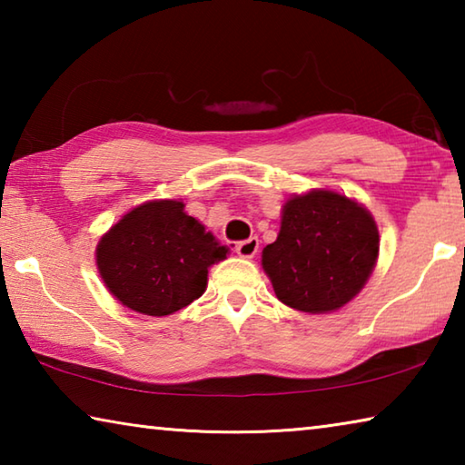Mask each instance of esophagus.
Returning <instances> with one entry per match:
<instances>
[{
	"mask_svg": "<svg viewBox=\"0 0 465 465\" xmlns=\"http://www.w3.org/2000/svg\"><path fill=\"white\" fill-rule=\"evenodd\" d=\"M235 252H238V256L242 258H254L258 252V238H248L240 242L238 246H235Z\"/></svg>",
	"mask_w": 465,
	"mask_h": 465,
	"instance_id": "34e87169",
	"label": "esophagus"
}]
</instances>
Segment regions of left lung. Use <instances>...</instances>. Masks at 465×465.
<instances>
[{
    "mask_svg": "<svg viewBox=\"0 0 465 465\" xmlns=\"http://www.w3.org/2000/svg\"><path fill=\"white\" fill-rule=\"evenodd\" d=\"M380 256L373 215L328 188L293 194L281 211L277 240L262 250L274 295L305 313L341 310L371 277Z\"/></svg>",
    "mask_w": 465,
    "mask_h": 465,
    "instance_id": "8db88e82",
    "label": "left lung"
}]
</instances>
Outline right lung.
Masks as SVG:
<instances>
[{"mask_svg": "<svg viewBox=\"0 0 465 465\" xmlns=\"http://www.w3.org/2000/svg\"><path fill=\"white\" fill-rule=\"evenodd\" d=\"M225 258L227 248L174 199L137 204L96 246L106 289L124 308L153 318L199 299L207 289L209 266Z\"/></svg>", "mask_w": 465, "mask_h": 465, "instance_id": "1", "label": "right lung"}]
</instances>
